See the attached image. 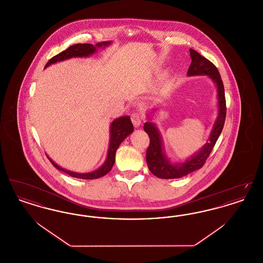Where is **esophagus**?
Segmentation results:
<instances>
[{
	"label": "esophagus",
	"instance_id": "esophagus-1",
	"mask_svg": "<svg viewBox=\"0 0 263 263\" xmlns=\"http://www.w3.org/2000/svg\"><path fill=\"white\" fill-rule=\"evenodd\" d=\"M131 120L133 122V124L135 127H139L142 124V120H143V115L140 112H133L131 115Z\"/></svg>",
	"mask_w": 263,
	"mask_h": 263
}]
</instances>
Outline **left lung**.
Listing matches in <instances>:
<instances>
[{"instance_id":"1","label":"left lung","mask_w":263,"mask_h":263,"mask_svg":"<svg viewBox=\"0 0 263 263\" xmlns=\"http://www.w3.org/2000/svg\"><path fill=\"white\" fill-rule=\"evenodd\" d=\"M191 64L188 69V76H207L212 80L213 83L217 88V98H218V116L213 125L208 142L198 151L196 154L191 156L183 163H172L163 149V138L160 130L154 122H151L152 119L151 113L148 115L149 121L144 124V130L150 137V145L146 153V161L148 167L153 175L157 177L172 179L179 178L189 175L197 170L201 168L209 157L210 153L220 136L226 119V100L225 89L221 79L220 73L216 66L207 60L205 57L201 56L197 51L189 49ZM156 109H154V113Z\"/></svg>"}]
</instances>
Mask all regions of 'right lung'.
<instances>
[{"mask_svg": "<svg viewBox=\"0 0 263 263\" xmlns=\"http://www.w3.org/2000/svg\"><path fill=\"white\" fill-rule=\"evenodd\" d=\"M110 44H111L110 41H103V42L97 43L96 45L88 44H88L84 43V44L72 45L68 49L62 51L58 55L51 58L50 60L45 65V68H47L48 66H50L52 64L61 62V61L70 59V58L89 57L92 54H95L99 48H105L106 46H108ZM109 131H110V140H109V147H108L106 160H105L104 163H102L101 166H100L98 170H96L93 172L86 173V174L71 172V171H68L66 168H63L57 163H54L48 156L47 157L50 160L51 163L58 171L64 172L65 174L71 175L72 177L82 178V179L100 178L101 176H103V175H105L107 173L110 172V170L112 168L113 164H114V162H115L116 151L118 149V147L120 146V144L124 141V139L127 136H129L134 131V127H133V124H132L131 119H130L129 116H122V117H119V118H116L115 120H113L111 124H110V130Z\"/></svg>", "mask_w": 263, "mask_h": 263, "instance_id": "obj_1", "label": "right lung"}]
</instances>
